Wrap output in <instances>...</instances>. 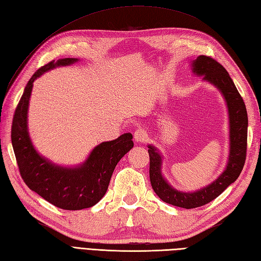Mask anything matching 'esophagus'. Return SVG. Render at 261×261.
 <instances>
[{"label": "esophagus", "instance_id": "esophagus-1", "mask_svg": "<svg viewBox=\"0 0 261 261\" xmlns=\"http://www.w3.org/2000/svg\"><path fill=\"white\" fill-rule=\"evenodd\" d=\"M134 138L137 143H144L146 139H147V133H146L145 129L139 128V129L135 130Z\"/></svg>", "mask_w": 261, "mask_h": 261}]
</instances>
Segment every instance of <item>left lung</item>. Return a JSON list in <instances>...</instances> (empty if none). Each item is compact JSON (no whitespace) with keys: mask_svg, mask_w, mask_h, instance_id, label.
I'll return each mask as SVG.
<instances>
[{"mask_svg":"<svg viewBox=\"0 0 261 261\" xmlns=\"http://www.w3.org/2000/svg\"><path fill=\"white\" fill-rule=\"evenodd\" d=\"M193 74L202 77L220 92L226 101L229 119V154L224 171L212 181L195 192H182L174 188L162 171L163 155L154 145L149 144V178L151 187L160 198L169 205L192 209L204 206L214 200L236 181L244 168L247 151L248 116L243 97L237 91L225 67L211 57L200 55L190 63Z\"/></svg>","mask_w":261,"mask_h":261,"instance_id":"8db88e82","label":"left lung"}]
</instances>
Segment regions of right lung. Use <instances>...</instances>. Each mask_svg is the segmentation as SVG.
<instances>
[{"label": "right lung", "instance_id": "right-lung-1", "mask_svg": "<svg viewBox=\"0 0 261 261\" xmlns=\"http://www.w3.org/2000/svg\"><path fill=\"white\" fill-rule=\"evenodd\" d=\"M79 59L52 61L34 73L24 88L12 124V146L23 180L30 189L50 204L80 211L90 208L103 198L117 163L134 146L133 135L103 142L92 149L86 160L76 166H62L42 156L34 147L28 127V113L33 83L50 69L75 64Z\"/></svg>", "mask_w": 261, "mask_h": 261}]
</instances>
